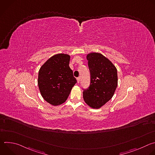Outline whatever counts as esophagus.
<instances>
[{
    "mask_svg": "<svg viewBox=\"0 0 155 155\" xmlns=\"http://www.w3.org/2000/svg\"><path fill=\"white\" fill-rule=\"evenodd\" d=\"M77 82H78V83H79V82H80V77H78V78H77Z\"/></svg>",
    "mask_w": 155,
    "mask_h": 155,
    "instance_id": "1",
    "label": "esophagus"
}]
</instances>
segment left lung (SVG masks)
<instances>
[{"mask_svg":"<svg viewBox=\"0 0 155 155\" xmlns=\"http://www.w3.org/2000/svg\"><path fill=\"white\" fill-rule=\"evenodd\" d=\"M91 74L90 86L83 92L85 103L98 109L111 99L118 85L117 70L114 64L99 53L87 54Z\"/></svg>","mask_w":155,"mask_h":155,"instance_id":"1","label":"left lung"}]
</instances>
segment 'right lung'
<instances>
[{"label":"right lung","mask_w":155,"mask_h":155,"mask_svg":"<svg viewBox=\"0 0 155 155\" xmlns=\"http://www.w3.org/2000/svg\"><path fill=\"white\" fill-rule=\"evenodd\" d=\"M71 56L57 54L50 58L38 71V86L42 97L52 105H59L68 99L77 83L69 67Z\"/></svg>","instance_id":"1"}]
</instances>
